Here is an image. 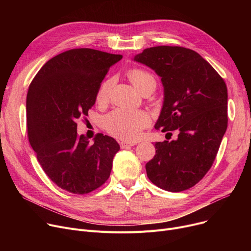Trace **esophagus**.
Wrapping results in <instances>:
<instances>
[{"label": "esophagus", "mask_w": 251, "mask_h": 251, "mask_svg": "<svg viewBox=\"0 0 251 251\" xmlns=\"http://www.w3.org/2000/svg\"><path fill=\"white\" fill-rule=\"evenodd\" d=\"M135 144H136L135 142H125V141H121V142H120V147H121V149H127V148L135 146Z\"/></svg>", "instance_id": "obj_1"}]
</instances>
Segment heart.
<instances>
[{"mask_svg":"<svg viewBox=\"0 0 251 251\" xmlns=\"http://www.w3.org/2000/svg\"><path fill=\"white\" fill-rule=\"evenodd\" d=\"M128 76L139 91L150 80H154L151 74L141 69L130 70ZM112 85L113 79H108L101 83L97 97L100 102H103L109 99ZM150 123L151 118L146 112L127 109H117L105 116L102 121L104 129L110 134L126 141L137 140L141 135L142 129Z\"/></svg>","mask_w":251,"mask_h":251,"instance_id":"obj_1","label":"heart"}]
</instances>
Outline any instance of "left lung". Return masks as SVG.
Listing matches in <instances>:
<instances>
[{
  "mask_svg": "<svg viewBox=\"0 0 251 251\" xmlns=\"http://www.w3.org/2000/svg\"><path fill=\"white\" fill-rule=\"evenodd\" d=\"M133 60L161 77L164 101L154 128L179 132L176 140L154 142L155 155L146 165L148 177L167 191L189 189L212 167L227 130L226 83L212 65L186 48L153 47Z\"/></svg>",
  "mask_w": 251,
  "mask_h": 251,
  "instance_id": "left-lung-1",
  "label": "left lung"
}]
</instances>
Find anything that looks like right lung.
<instances>
[{"instance_id": "obj_1", "label": "right lung", "mask_w": 251, "mask_h": 251, "mask_svg": "<svg viewBox=\"0 0 251 251\" xmlns=\"http://www.w3.org/2000/svg\"><path fill=\"white\" fill-rule=\"evenodd\" d=\"M123 58L92 49H73L49 60L31 81L26 119L31 148L45 173L60 188L85 194L110 177L118 142L97 134L94 143L77 134L111 66Z\"/></svg>"}]
</instances>
